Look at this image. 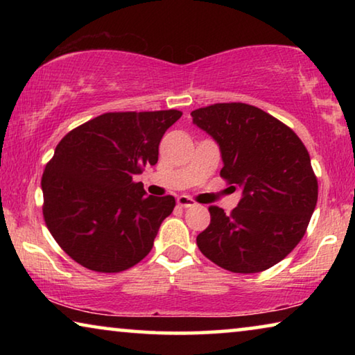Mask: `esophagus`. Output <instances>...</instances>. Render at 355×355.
I'll return each instance as SVG.
<instances>
[{
  "mask_svg": "<svg viewBox=\"0 0 355 355\" xmlns=\"http://www.w3.org/2000/svg\"><path fill=\"white\" fill-rule=\"evenodd\" d=\"M177 205L182 207V208H189V207H194L196 203L192 199H189L188 196H180L177 199Z\"/></svg>",
  "mask_w": 355,
  "mask_h": 355,
  "instance_id": "esophagus-1",
  "label": "esophagus"
}]
</instances>
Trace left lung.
I'll return each mask as SVG.
<instances>
[{
	"label": "left lung",
	"instance_id": "obj_1",
	"mask_svg": "<svg viewBox=\"0 0 355 355\" xmlns=\"http://www.w3.org/2000/svg\"><path fill=\"white\" fill-rule=\"evenodd\" d=\"M191 116L219 146L220 175L241 191L230 214L209 207L211 222L197 245L227 271L269 269L296 248L315 211L318 182L307 148L280 120L245 103L211 105Z\"/></svg>",
	"mask_w": 355,
	"mask_h": 355
}]
</instances>
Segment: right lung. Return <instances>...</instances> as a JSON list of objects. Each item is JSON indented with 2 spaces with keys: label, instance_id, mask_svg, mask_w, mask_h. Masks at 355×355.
I'll list each match as a JSON object with an SVG mask.
<instances>
[{
  "label": "right lung",
  "instance_id": "right-lung-1",
  "mask_svg": "<svg viewBox=\"0 0 355 355\" xmlns=\"http://www.w3.org/2000/svg\"><path fill=\"white\" fill-rule=\"evenodd\" d=\"M180 117L177 110L107 112L58 144L42 177L44 218L81 266L120 272L152 250L175 199L147 196L133 178L158 163L159 142Z\"/></svg>",
  "mask_w": 355,
  "mask_h": 355
}]
</instances>
